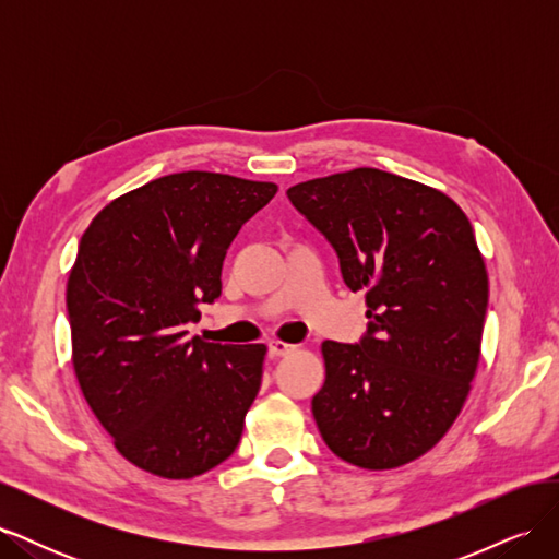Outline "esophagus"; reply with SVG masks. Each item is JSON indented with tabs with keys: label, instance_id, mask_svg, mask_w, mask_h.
Listing matches in <instances>:
<instances>
[{
	"label": "esophagus",
	"instance_id": "34e87169",
	"mask_svg": "<svg viewBox=\"0 0 559 559\" xmlns=\"http://www.w3.org/2000/svg\"><path fill=\"white\" fill-rule=\"evenodd\" d=\"M267 352L273 354V357H286V354L296 352V345H289V343H284V341H270L267 343Z\"/></svg>",
	"mask_w": 559,
	"mask_h": 559
}]
</instances>
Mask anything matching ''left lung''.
Returning a JSON list of instances; mask_svg holds the SVG:
<instances>
[{
  "mask_svg": "<svg viewBox=\"0 0 559 559\" xmlns=\"http://www.w3.org/2000/svg\"><path fill=\"white\" fill-rule=\"evenodd\" d=\"M286 195L331 242L349 289L366 292L361 341L321 345L319 433L354 466L408 464L452 427L480 361L489 284L471 222L445 193L376 167Z\"/></svg>",
  "mask_w": 559,
  "mask_h": 559,
  "instance_id": "obj_1",
  "label": "left lung"
}]
</instances>
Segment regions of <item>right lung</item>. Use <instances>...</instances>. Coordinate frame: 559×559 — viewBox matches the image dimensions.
<instances>
[{"label": "right lung", "instance_id": "right-lung-1", "mask_svg": "<svg viewBox=\"0 0 559 559\" xmlns=\"http://www.w3.org/2000/svg\"><path fill=\"white\" fill-rule=\"evenodd\" d=\"M277 186L218 173L148 181L97 212L67 280L72 364L116 450L154 476L186 480L240 443L265 345L189 335L222 296L235 235Z\"/></svg>", "mask_w": 559, "mask_h": 559}]
</instances>
